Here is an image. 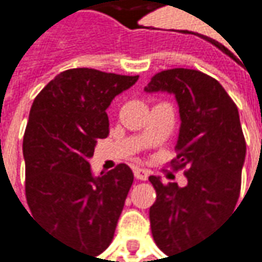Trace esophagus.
I'll return each instance as SVG.
<instances>
[{
    "mask_svg": "<svg viewBox=\"0 0 262 262\" xmlns=\"http://www.w3.org/2000/svg\"><path fill=\"white\" fill-rule=\"evenodd\" d=\"M133 174H135V178H136V180L146 181L149 177V171L148 169H145V168H135V169H133Z\"/></svg>",
    "mask_w": 262,
    "mask_h": 262,
    "instance_id": "esophagus-1",
    "label": "esophagus"
}]
</instances>
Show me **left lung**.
I'll return each mask as SVG.
<instances>
[{
	"instance_id": "left-lung-1",
	"label": "left lung",
	"mask_w": 262,
	"mask_h": 262,
	"mask_svg": "<svg viewBox=\"0 0 262 262\" xmlns=\"http://www.w3.org/2000/svg\"><path fill=\"white\" fill-rule=\"evenodd\" d=\"M146 93H168L180 108L176 149L187 165V185L149 177L157 202L149 209L152 236L167 255L195 247L235 210L247 155L236 104L214 79L195 69L176 68L152 77Z\"/></svg>"
}]
</instances>
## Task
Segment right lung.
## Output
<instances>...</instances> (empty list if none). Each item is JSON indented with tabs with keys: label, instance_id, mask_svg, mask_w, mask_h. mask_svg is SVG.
<instances>
[{
	"label": "right lung",
	"instance_id": "right-lung-1",
	"mask_svg": "<svg viewBox=\"0 0 262 262\" xmlns=\"http://www.w3.org/2000/svg\"><path fill=\"white\" fill-rule=\"evenodd\" d=\"M136 77L75 68L34 98L24 132L26 199L33 217L72 248L97 257L112 244L133 172L119 164L95 177L97 139L108 136L105 110Z\"/></svg>",
	"mask_w": 262,
	"mask_h": 262
}]
</instances>
